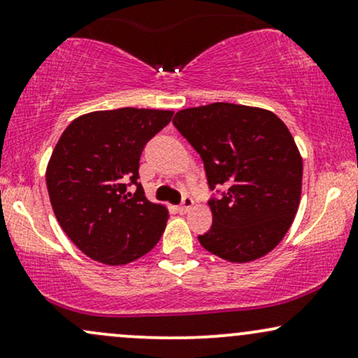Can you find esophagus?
<instances>
[{"label": "esophagus", "mask_w": 358, "mask_h": 358, "mask_svg": "<svg viewBox=\"0 0 358 358\" xmlns=\"http://www.w3.org/2000/svg\"><path fill=\"white\" fill-rule=\"evenodd\" d=\"M192 207H193V199H192V196H185L182 205H180V207H178V210L182 212V213H187Z\"/></svg>", "instance_id": "esophagus-1"}]
</instances>
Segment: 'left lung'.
<instances>
[{
	"mask_svg": "<svg viewBox=\"0 0 358 358\" xmlns=\"http://www.w3.org/2000/svg\"><path fill=\"white\" fill-rule=\"evenodd\" d=\"M173 124L202 158L208 187L224 188L208 202L203 249L239 264L271 252L301 199L303 159L285 122L268 109L213 102L178 110Z\"/></svg>",
	"mask_w": 358,
	"mask_h": 358,
	"instance_id": "8db88e82",
	"label": "left lung"
}]
</instances>
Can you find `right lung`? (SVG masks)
I'll return each instance as SVG.
<instances>
[{
	"instance_id": "right-lung-1",
	"label": "right lung",
	"mask_w": 358,
	"mask_h": 358,
	"mask_svg": "<svg viewBox=\"0 0 358 358\" xmlns=\"http://www.w3.org/2000/svg\"><path fill=\"white\" fill-rule=\"evenodd\" d=\"M173 110L121 108L73 119L47 165V188L62 231L85 256L108 266L133 262L158 244L168 208L145 196L143 148ZM137 185L131 194L127 183Z\"/></svg>"
}]
</instances>
